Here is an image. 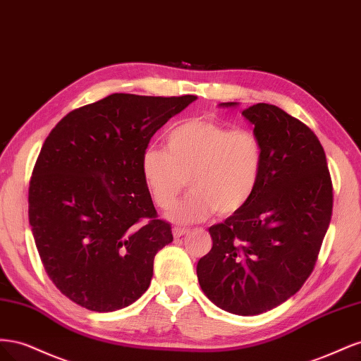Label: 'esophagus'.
Wrapping results in <instances>:
<instances>
[{
    "instance_id": "obj_1",
    "label": "esophagus",
    "mask_w": 361,
    "mask_h": 361,
    "mask_svg": "<svg viewBox=\"0 0 361 361\" xmlns=\"http://www.w3.org/2000/svg\"><path fill=\"white\" fill-rule=\"evenodd\" d=\"M190 231L188 228H182V227H174L173 228V236L174 238H180V236H183V235H187Z\"/></svg>"
}]
</instances>
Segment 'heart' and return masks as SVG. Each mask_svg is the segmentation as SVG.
I'll use <instances>...</instances> for the list:
<instances>
[{
  "label": "heart",
  "mask_w": 361,
  "mask_h": 361,
  "mask_svg": "<svg viewBox=\"0 0 361 361\" xmlns=\"http://www.w3.org/2000/svg\"><path fill=\"white\" fill-rule=\"evenodd\" d=\"M264 147L248 129H231L209 118H191L167 135V150L147 147L141 174L154 202L169 207L185 188L191 192L170 211L176 223H199L244 207L257 188Z\"/></svg>",
  "instance_id": "1"
}]
</instances>
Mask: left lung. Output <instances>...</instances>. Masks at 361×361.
Segmentation results:
<instances>
[{
    "label": "left lung",
    "mask_w": 361,
    "mask_h": 361,
    "mask_svg": "<svg viewBox=\"0 0 361 361\" xmlns=\"http://www.w3.org/2000/svg\"><path fill=\"white\" fill-rule=\"evenodd\" d=\"M243 116L264 147L262 176L244 207L209 227L212 248L197 277L216 307L255 316L289 300L312 274L331 220L333 185L310 128L269 104Z\"/></svg>",
    "instance_id": "obj_1"
}]
</instances>
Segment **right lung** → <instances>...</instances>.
I'll return each instance as SVG.
<instances>
[{"mask_svg":"<svg viewBox=\"0 0 361 361\" xmlns=\"http://www.w3.org/2000/svg\"><path fill=\"white\" fill-rule=\"evenodd\" d=\"M195 99L113 93L64 116L43 143L28 190L31 232L49 279L81 307L120 310L147 290L173 235L157 220L141 157Z\"/></svg>","mask_w":361,"mask_h":361,"instance_id":"add662e5","label":"right lung"}]
</instances>
